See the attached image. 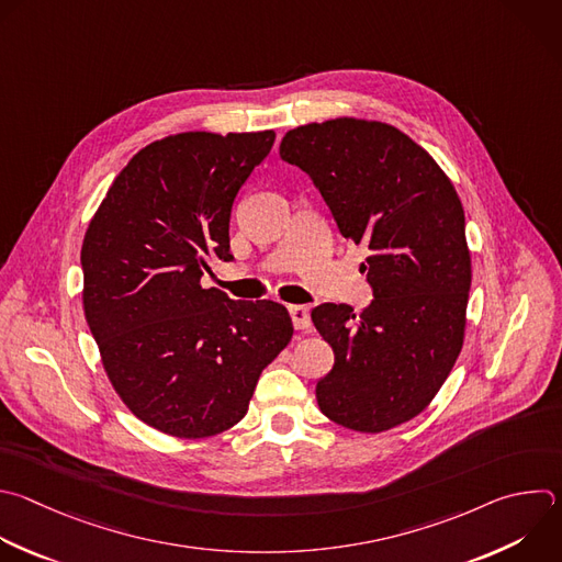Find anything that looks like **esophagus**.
<instances>
[{
	"label": "esophagus",
	"instance_id": "34e87169",
	"mask_svg": "<svg viewBox=\"0 0 562 562\" xmlns=\"http://www.w3.org/2000/svg\"><path fill=\"white\" fill-rule=\"evenodd\" d=\"M289 313H291L293 326H295L297 330H308V328H311V311H308V306L293 304V306H289Z\"/></svg>",
	"mask_w": 562,
	"mask_h": 562
}]
</instances>
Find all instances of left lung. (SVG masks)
I'll list each match as a JSON object with an SVG mask.
<instances>
[{"label": "left lung", "mask_w": 562, "mask_h": 562, "mask_svg": "<svg viewBox=\"0 0 562 562\" xmlns=\"http://www.w3.org/2000/svg\"><path fill=\"white\" fill-rule=\"evenodd\" d=\"M280 156L313 178L341 236L370 251L359 271L375 300L359 315L311 311L335 352L317 406L355 432L397 428L430 406L463 348L472 258L461 199L422 145L382 121L300 125Z\"/></svg>", "instance_id": "left-lung-1"}]
</instances>
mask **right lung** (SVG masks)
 <instances>
[{"label":"right lung","instance_id":"1","mask_svg":"<svg viewBox=\"0 0 562 562\" xmlns=\"http://www.w3.org/2000/svg\"><path fill=\"white\" fill-rule=\"evenodd\" d=\"M273 140V130L154 140L119 171L88 225V326L114 393L158 432L205 439L234 428L293 337L282 304L201 284L212 256L234 260L232 205Z\"/></svg>","mask_w":562,"mask_h":562}]
</instances>
